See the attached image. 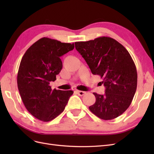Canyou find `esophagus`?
I'll return each instance as SVG.
<instances>
[{
    "instance_id": "obj_1",
    "label": "esophagus",
    "mask_w": 154,
    "mask_h": 154,
    "mask_svg": "<svg viewBox=\"0 0 154 154\" xmlns=\"http://www.w3.org/2000/svg\"><path fill=\"white\" fill-rule=\"evenodd\" d=\"M76 92H77V94H78L79 96H83V95H85V94H86L85 92L82 91H76Z\"/></svg>"
}]
</instances>
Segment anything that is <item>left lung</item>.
<instances>
[{
    "mask_svg": "<svg viewBox=\"0 0 154 154\" xmlns=\"http://www.w3.org/2000/svg\"><path fill=\"white\" fill-rule=\"evenodd\" d=\"M74 44L92 73L103 79L105 87V94L93 93L96 102L89 106L90 110L104 120L118 117L131 104L137 88V70L128 51L107 36Z\"/></svg>",
    "mask_w": 154,
    "mask_h": 154,
    "instance_id": "8db88e82",
    "label": "left lung"
}]
</instances>
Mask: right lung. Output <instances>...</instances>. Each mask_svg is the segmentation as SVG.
Wrapping results in <instances>:
<instances>
[{
  "label": "right lung",
  "mask_w": 154,
  "mask_h": 154,
  "mask_svg": "<svg viewBox=\"0 0 154 154\" xmlns=\"http://www.w3.org/2000/svg\"><path fill=\"white\" fill-rule=\"evenodd\" d=\"M73 44L44 37L26 51L17 74L18 91L26 109L36 118L50 122L64 110L72 91L52 90L50 82L62 69L60 57L72 51Z\"/></svg>",
  "instance_id": "obj_1"
}]
</instances>
